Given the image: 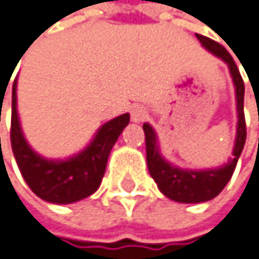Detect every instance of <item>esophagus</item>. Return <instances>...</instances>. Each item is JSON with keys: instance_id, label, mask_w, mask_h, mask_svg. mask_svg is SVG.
<instances>
[{"instance_id": "1", "label": "esophagus", "mask_w": 259, "mask_h": 259, "mask_svg": "<svg viewBox=\"0 0 259 259\" xmlns=\"http://www.w3.org/2000/svg\"><path fill=\"white\" fill-rule=\"evenodd\" d=\"M146 116H147V112H146V109H144L143 106H137V107L132 109V119H134L135 122L144 121Z\"/></svg>"}]
</instances>
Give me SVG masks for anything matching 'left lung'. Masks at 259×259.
I'll use <instances>...</instances> for the list:
<instances>
[{
	"instance_id": "left-lung-1",
	"label": "left lung",
	"mask_w": 259,
	"mask_h": 259,
	"mask_svg": "<svg viewBox=\"0 0 259 259\" xmlns=\"http://www.w3.org/2000/svg\"><path fill=\"white\" fill-rule=\"evenodd\" d=\"M199 42L204 46L215 57L221 58L230 70L235 92H236V110H238V127H236V140L232 156L229 162L218 169L207 170H184L175 167L170 162L165 161L158 149L156 134L150 127V124H143V131L146 135V155H147V167L150 177L158 184V189L174 201L178 202H204L217 195L226 187L229 180L233 175L238 158L243 152L246 144V118H244V81L241 78L233 58L230 53L217 41L196 33Z\"/></svg>"
}]
</instances>
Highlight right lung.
Returning <instances> with one entry per match:
<instances>
[{
    "mask_svg": "<svg viewBox=\"0 0 259 259\" xmlns=\"http://www.w3.org/2000/svg\"><path fill=\"white\" fill-rule=\"evenodd\" d=\"M128 121V113L116 116L106 122L78 155L64 161L47 159L33 152L23 135L16 110V79L12 87L10 143L16 164L32 192L53 204H70L98 190L110 150Z\"/></svg>",
    "mask_w": 259,
    "mask_h": 259,
    "instance_id": "1",
    "label": "right lung"
}]
</instances>
